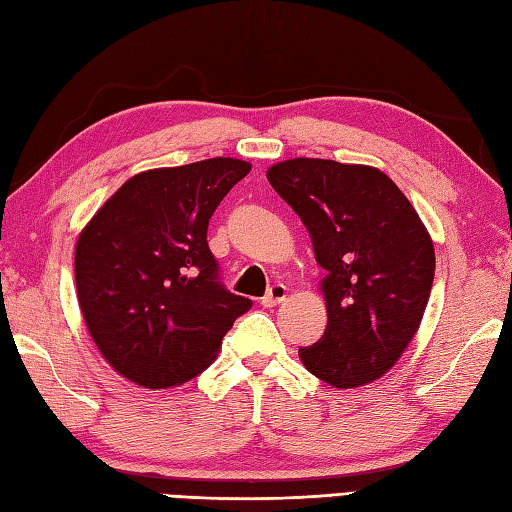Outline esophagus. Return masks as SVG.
<instances>
[{
  "instance_id": "34e87169",
  "label": "esophagus",
  "mask_w": 512,
  "mask_h": 512,
  "mask_svg": "<svg viewBox=\"0 0 512 512\" xmlns=\"http://www.w3.org/2000/svg\"><path fill=\"white\" fill-rule=\"evenodd\" d=\"M286 295H288V288H286L284 284L270 286V290L266 292V297L262 299V306H264V308H275L277 303H281V301L286 299Z\"/></svg>"
}]
</instances>
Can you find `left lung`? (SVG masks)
Masks as SVG:
<instances>
[{"instance_id": "obj_1", "label": "left lung", "mask_w": 512, "mask_h": 512, "mask_svg": "<svg viewBox=\"0 0 512 512\" xmlns=\"http://www.w3.org/2000/svg\"><path fill=\"white\" fill-rule=\"evenodd\" d=\"M266 178L306 224L325 270L328 325L299 347L303 367L336 389L374 383L407 350L427 308L436 273L427 226L376 167L290 158Z\"/></svg>"}]
</instances>
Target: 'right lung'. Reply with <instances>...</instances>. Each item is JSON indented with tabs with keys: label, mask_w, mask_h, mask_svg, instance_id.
I'll return each mask as SVG.
<instances>
[{
	"label": "right lung",
	"mask_w": 512,
	"mask_h": 512,
	"mask_svg": "<svg viewBox=\"0 0 512 512\" xmlns=\"http://www.w3.org/2000/svg\"><path fill=\"white\" fill-rule=\"evenodd\" d=\"M250 162L209 158L140 171L83 226L76 297L114 372L145 389L187 383L209 367L253 301L217 281L206 228Z\"/></svg>",
	"instance_id": "1"
}]
</instances>
